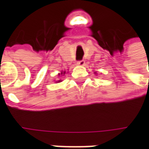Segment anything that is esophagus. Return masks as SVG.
Returning a JSON list of instances; mask_svg holds the SVG:
<instances>
[{
  "label": "esophagus",
  "instance_id": "esophagus-1",
  "mask_svg": "<svg viewBox=\"0 0 149 149\" xmlns=\"http://www.w3.org/2000/svg\"><path fill=\"white\" fill-rule=\"evenodd\" d=\"M77 64L79 65V66H84L85 61L84 60H81V61H78V62H77Z\"/></svg>",
  "mask_w": 149,
  "mask_h": 149
}]
</instances>
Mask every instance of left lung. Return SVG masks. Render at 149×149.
Listing matches in <instances>:
<instances>
[{
	"instance_id": "left-lung-1",
	"label": "left lung",
	"mask_w": 149,
	"mask_h": 149,
	"mask_svg": "<svg viewBox=\"0 0 149 149\" xmlns=\"http://www.w3.org/2000/svg\"><path fill=\"white\" fill-rule=\"evenodd\" d=\"M95 74H96V72H95Z\"/></svg>"
}]
</instances>
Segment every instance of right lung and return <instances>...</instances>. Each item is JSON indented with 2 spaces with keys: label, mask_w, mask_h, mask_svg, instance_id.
<instances>
[{
  "label": "right lung",
  "mask_w": 149,
  "mask_h": 149,
  "mask_svg": "<svg viewBox=\"0 0 149 149\" xmlns=\"http://www.w3.org/2000/svg\"><path fill=\"white\" fill-rule=\"evenodd\" d=\"M65 74H66V71H62L60 73H58V76L59 77H60V76H61V77H63ZM61 81H62V80L60 79L58 80V81H56L55 82H56V83H58V82H61Z\"/></svg>",
  "instance_id": "1"
}]
</instances>
